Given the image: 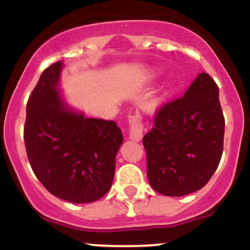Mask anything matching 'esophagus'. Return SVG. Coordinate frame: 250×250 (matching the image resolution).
Returning a JSON list of instances; mask_svg holds the SVG:
<instances>
[{"mask_svg":"<svg viewBox=\"0 0 250 250\" xmlns=\"http://www.w3.org/2000/svg\"><path fill=\"white\" fill-rule=\"evenodd\" d=\"M144 135V125L141 123L139 115H133L129 117V138L134 141H140Z\"/></svg>","mask_w":250,"mask_h":250,"instance_id":"1","label":"esophagus"}]
</instances>
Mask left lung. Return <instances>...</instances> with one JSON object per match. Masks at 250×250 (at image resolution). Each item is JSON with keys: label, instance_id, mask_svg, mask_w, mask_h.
Wrapping results in <instances>:
<instances>
[{"label": "left lung", "instance_id": "1", "mask_svg": "<svg viewBox=\"0 0 250 250\" xmlns=\"http://www.w3.org/2000/svg\"><path fill=\"white\" fill-rule=\"evenodd\" d=\"M224 132L219 88L202 72L183 98L161 107L144 135L153 190L172 197L201 190L220 163Z\"/></svg>", "mask_w": 250, "mask_h": 250}]
</instances>
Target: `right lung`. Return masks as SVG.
Segmentation results:
<instances>
[{
  "instance_id": "add662e5",
  "label": "right lung",
  "mask_w": 250,
  "mask_h": 250,
  "mask_svg": "<svg viewBox=\"0 0 250 250\" xmlns=\"http://www.w3.org/2000/svg\"><path fill=\"white\" fill-rule=\"evenodd\" d=\"M64 62L42 72L26 105L24 141L42 185L71 203H92L112 185L123 135L113 121L85 117L60 92Z\"/></svg>"
}]
</instances>
